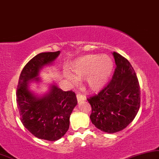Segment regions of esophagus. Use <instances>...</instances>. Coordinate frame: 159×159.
I'll use <instances>...</instances> for the list:
<instances>
[{"label":"esophagus","instance_id":"34e87169","mask_svg":"<svg viewBox=\"0 0 159 159\" xmlns=\"http://www.w3.org/2000/svg\"><path fill=\"white\" fill-rule=\"evenodd\" d=\"M76 97H77V100L78 102H82V101H84L86 99V97L84 96V95H82L81 94H78L76 95Z\"/></svg>","mask_w":159,"mask_h":159}]
</instances>
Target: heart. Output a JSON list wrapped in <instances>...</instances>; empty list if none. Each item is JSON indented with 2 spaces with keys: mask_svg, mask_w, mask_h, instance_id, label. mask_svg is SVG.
Returning <instances> with one entry per match:
<instances>
[{
  "mask_svg": "<svg viewBox=\"0 0 159 159\" xmlns=\"http://www.w3.org/2000/svg\"><path fill=\"white\" fill-rule=\"evenodd\" d=\"M113 68V62L111 57L104 55L87 54L76 60L72 65V75L67 78L73 83L76 80L86 79V85L92 92H97L105 86Z\"/></svg>",
  "mask_w": 159,
  "mask_h": 159,
  "instance_id": "b5f03b06",
  "label": "heart"
}]
</instances>
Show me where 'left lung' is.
Masks as SVG:
<instances>
[{"mask_svg":"<svg viewBox=\"0 0 159 159\" xmlns=\"http://www.w3.org/2000/svg\"><path fill=\"white\" fill-rule=\"evenodd\" d=\"M116 67L111 81L98 94L88 98L90 119L97 129L115 133L134 120L140 106V87L130 62L114 52Z\"/></svg>","mask_w":159,"mask_h":159,"instance_id":"obj_1","label":"left lung"}]
</instances>
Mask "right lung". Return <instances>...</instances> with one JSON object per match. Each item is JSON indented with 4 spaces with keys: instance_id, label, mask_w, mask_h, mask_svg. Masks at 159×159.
I'll list each match as a JSON object with an SVG mask.
<instances>
[{
    "instance_id": "1",
    "label": "right lung",
    "mask_w": 159,
    "mask_h": 159,
    "mask_svg": "<svg viewBox=\"0 0 159 159\" xmlns=\"http://www.w3.org/2000/svg\"><path fill=\"white\" fill-rule=\"evenodd\" d=\"M60 52L40 53L27 63L21 72L16 89V102L23 125L39 139L56 141L65 134L70 126V116L77 105L72 91L64 92L55 84L43 96H37L29 89L30 81H40L39 72L52 65Z\"/></svg>"
}]
</instances>
